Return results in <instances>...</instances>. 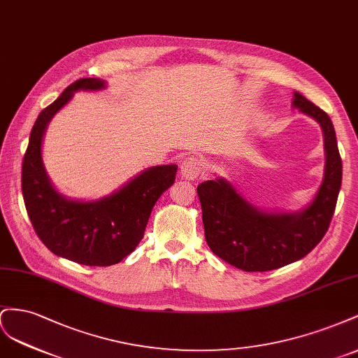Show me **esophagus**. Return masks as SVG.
<instances>
[{
  "instance_id": "esophagus-1",
  "label": "esophagus",
  "mask_w": 358,
  "mask_h": 358,
  "mask_svg": "<svg viewBox=\"0 0 358 358\" xmlns=\"http://www.w3.org/2000/svg\"><path fill=\"white\" fill-rule=\"evenodd\" d=\"M203 171V163L198 157H186L180 165V176L185 180H196Z\"/></svg>"
}]
</instances>
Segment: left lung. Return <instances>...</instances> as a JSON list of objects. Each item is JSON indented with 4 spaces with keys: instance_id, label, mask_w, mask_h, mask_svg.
I'll list each match as a JSON object with an SVG mask.
<instances>
[{
    "instance_id": "8db88e82",
    "label": "left lung",
    "mask_w": 358,
    "mask_h": 358,
    "mask_svg": "<svg viewBox=\"0 0 358 358\" xmlns=\"http://www.w3.org/2000/svg\"><path fill=\"white\" fill-rule=\"evenodd\" d=\"M292 106L318 122L324 135V178L308 207L261 210L222 177L198 186L207 244L214 255L243 271L275 270L304 258L322 240L338 202L342 159L333 122L297 91Z\"/></svg>"
}]
</instances>
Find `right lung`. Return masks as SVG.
Returning <instances> with one entry per match:
<instances>
[{"label":"right lung","instance_id":"add662e5","mask_svg":"<svg viewBox=\"0 0 358 358\" xmlns=\"http://www.w3.org/2000/svg\"><path fill=\"white\" fill-rule=\"evenodd\" d=\"M106 83L84 78L69 85L40 112L22 162V195L34 231L57 257L90 267L118 264L144 237L150 214L162 193L176 181L177 165H159L138 173L109 196L70 199L55 189L42 159L43 136L50 120L76 91H100Z\"/></svg>","mask_w":358,"mask_h":358}]
</instances>
